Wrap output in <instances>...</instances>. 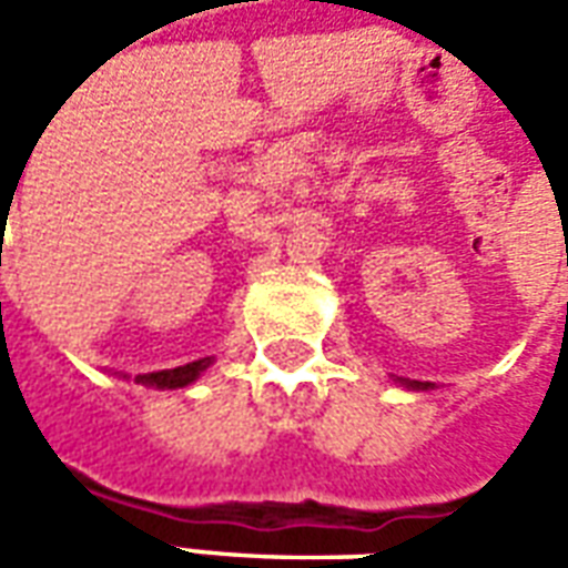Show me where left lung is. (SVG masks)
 Segmentation results:
<instances>
[{"label": "left lung", "mask_w": 568, "mask_h": 568, "mask_svg": "<svg viewBox=\"0 0 568 568\" xmlns=\"http://www.w3.org/2000/svg\"><path fill=\"white\" fill-rule=\"evenodd\" d=\"M398 383H402V386H407V389H435V383H419V381H405V377H398Z\"/></svg>", "instance_id": "1"}]
</instances>
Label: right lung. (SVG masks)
Listing matches in <instances>:
<instances>
[{
    "label": "right lung",
    "instance_id": "add662e5",
    "mask_svg": "<svg viewBox=\"0 0 568 568\" xmlns=\"http://www.w3.org/2000/svg\"><path fill=\"white\" fill-rule=\"evenodd\" d=\"M212 365V356L197 358V362H187V365H179V368H166V371H151V374H136L133 383L140 386H149V389H185L191 383L197 381L203 371ZM128 377V374H124Z\"/></svg>",
    "mask_w": 568,
    "mask_h": 568
}]
</instances>
